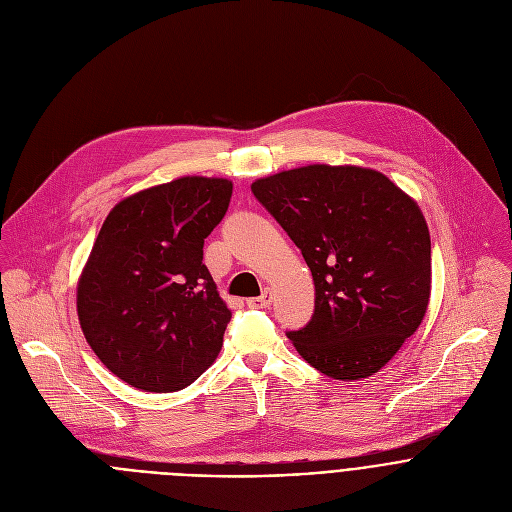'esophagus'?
I'll list each match as a JSON object with an SVG mask.
<instances>
[{"mask_svg":"<svg viewBox=\"0 0 512 512\" xmlns=\"http://www.w3.org/2000/svg\"><path fill=\"white\" fill-rule=\"evenodd\" d=\"M271 300H273L271 289H269V287H265V289H263V294H261L259 298H249V300H247V306H249V308H269Z\"/></svg>","mask_w":512,"mask_h":512,"instance_id":"obj_1","label":"esophagus"}]
</instances>
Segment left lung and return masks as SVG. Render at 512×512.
<instances>
[{"instance_id":"obj_1","label":"left lung","mask_w":512,"mask_h":512,"mask_svg":"<svg viewBox=\"0 0 512 512\" xmlns=\"http://www.w3.org/2000/svg\"><path fill=\"white\" fill-rule=\"evenodd\" d=\"M251 190L314 277V316L287 338L330 379L379 373L429 304L431 241L417 202L385 174L360 166L283 170Z\"/></svg>"}]
</instances>
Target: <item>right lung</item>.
Here are the masks:
<instances>
[{
  "label": "right lung",
  "mask_w": 512,
  "mask_h": 512,
  "mask_svg": "<svg viewBox=\"0 0 512 512\" xmlns=\"http://www.w3.org/2000/svg\"><path fill=\"white\" fill-rule=\"evenodd\" d=\"M231 194L227 178L184 176L107 214L77 283V312L93 352L127 385L180 391L221 352L231 310L202 247Z\"/></svg>",
  "instance_id": "right-lung-1"
}]
</instances>
